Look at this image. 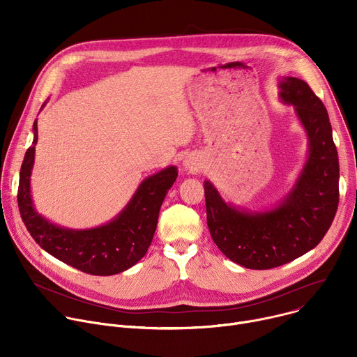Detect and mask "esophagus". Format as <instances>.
Wrapping results in <instances>:
<instances>
[{
  "mask_svg": "<svg viewBox=\"0 0 357 357\" xmlns=\"http://www.w3.org/2000/svg\"><path fill=\"white\" fill-rule=\"evenodd\" d=\"M183 168L189 174H196L202 169V161H200V158H197L195 155H189L183 161Z\"/></svg>",
  "mask_w": 357,
  "mask_h": 357,
  "instance_id": "1",
  "label": "esophagus"
}]
</instances>
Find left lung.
<instances>
[{"mask_svg": "<svg viewBox=\"0 0 357 357\" xmlns=\"http://www.w3.org/2000/svg\"><path fill=\"white\" fill-rule=\"evenodd\" d=\"M280 98L292 105L307 131L310 155L291 192L271 211L237 209L205 181L211 236L231 261L251 270L287 264L319 244L339 203V160L326 107L307 82L280 80Z\"/></svg>", "mask_w": 357, "mask_h": 357, "instance_id": "1", "label": "left lung"}]
</instances>
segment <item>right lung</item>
<instances>
[{
  "mask_svg": "<svg viewBox=\"0 0 357 357\" xmlns=\"http://www.w3.org/2000/svg\"><path fill=\"white\" fill-rule=\"evenodd\" d=\"M36 141L35 120L33 142L21 165L18 186L20 213L32 238L50 256L91 275H113L137 264L154 237L161 205L178 176L176 167L144 179L128 205L112 222L96 229L72 230L50 223L33 208L29 181Z\"/></svg>",
  "mask_w": 357,
  "mask_h": 357,
  "instance_id": "right-lung-1",
  "label": "right lung"
}]
</instances>
